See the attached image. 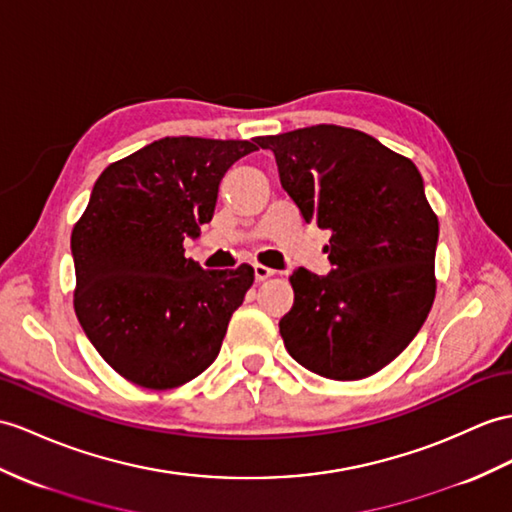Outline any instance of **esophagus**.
Segmentation results:
<instances>
[{
    "label": "esophagus",
    "mask_w": 512,
    "mask_h": 512,
    "mask_svg": "<svg viewBox=\"0 0 512 512\" xmlns=\"http://www.w3.org/2000/svg\"><path fill=\"white\" fill-rule=\"evenodd\" d=\"M254 276H256V282H265L271 276H276V271L265 267V265H254Z\"/></svg>",
    "instance_id": "obj_1"
}]
</instances>
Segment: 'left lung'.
I'll return each mask as SVG.
<instances>
[{
    "label": "left lung",
    "mask_w": 512,
    "mask_h": 512,
    "mask_svg": "<svg viewBox=\"0 0 512 512\" xmlns=\"http://www.w3.org/2000/svg\"><path fill=\"white\" fill-rule=\"evenodd\" d=\"M306 223L330 230L332 271L297 269L284 347L330 380H363L400 356L434 295L439 219L415 162L373 136L321 123L258 136Z\"/></svg>",
    "instance_id": "obj_1"
}]
</instances>
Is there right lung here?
<instances>
[{
  "mask_svg": "<svg viewBox=\"0 0 512 512\" xmlns=\"http://www.w3.org/2000/svg\"><path fill=\"white\" fill-rule=\"evenodd\" d=\"M252 141L165 136L108 165L71 232L73 308L121 378L176 389L213 365L254 269H202L184 239L213 219L219 182Z\"/></svg>",
  "mask_w": 512,
  "mask_h": 512,
  "instance_id": "add662e5",
  "label": "right lung"
}]
</instances>
